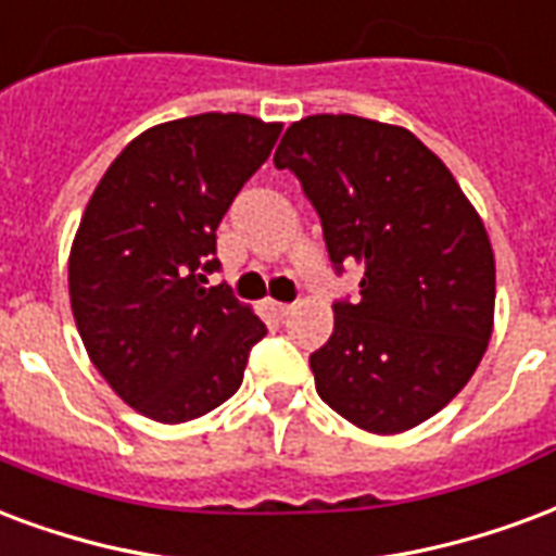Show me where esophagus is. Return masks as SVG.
Listing matches in <instances>:
<instances>
[{"mask_svg":"<svg viewBox=\"0 0 556 556\" xmlns=\"http://www.w3.org/2000/svg\"><path fill=\"white\" fill-rule=\"evenodd\" d=\"M267 309L274 312V318H289L294 312V303H277V300H267Z\"/></svg>","mask_w":556,"mask_h":556,"instance_id":"1","label":"esophagus"}]
</instances>
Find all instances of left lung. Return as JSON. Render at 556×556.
Masks as SVG:
<instances>
[{"label":"left lung","instance_id":"1","mask_svg":"<svg viewBox=\"0 0 556 556\" xmlns=\"http://www.w3.org/2000/svg\"><path fill=\"white\" fill-rule=\"evenodd\" d=\"M274 164L315 205L336 274L362 265L309 356L320 401L371 433L421 425L471 380L495 312L483 220L413 131L356 114L291 123Z\"/></svg>","mask_w":556,"mask_h":556}]
</instances>
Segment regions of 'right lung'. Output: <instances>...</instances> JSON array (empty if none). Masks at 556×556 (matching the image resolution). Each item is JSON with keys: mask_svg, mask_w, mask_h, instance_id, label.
I'll return each instance as SVG.
<instances>
[{"mask_svg": "<svg viewBox=\"0 0 556 556\" xmlns=\"http://www.w3.org/2000/svg\"><path fill=\"white\" fill-rule=\"evenodd\" d=\"M282 126L197 114L152 126L111 162L70 250L79 336L114 392L147 418L179 425L238 392L267 327L205 286L217 226L267 162Z\"/></svg>", "mask_w": 556, "mask_h": 556, "instance_id": "right-lung-1", "label": "right lung"}]
</instances>
